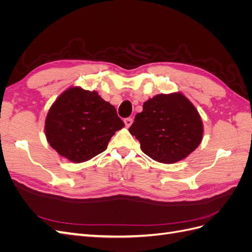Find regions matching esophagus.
<instances>
[{"label":"esophagus","mask_w":252,"mask_h":252,"mask_svg":"<svg viewBox=\"0 0 252 252\" xmlns=\"http://www.w3.org/2000/svg\"><path fill=\"white\" fill-rule=\"evenodd\" d=\"M132 122H133V120L131 118H127V119L124 120V123H125L126 127H130L131 124H132Z\"/></svg>","instance_id":"1"}]
</instances>
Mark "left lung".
Here are the masks:
<instances>
[{
	"label": "left lung",
	"instance_id": "1",
	"mask_svg": "<svg viewBox=\"0 0 252 252\" xmlns=\"http://www.w3.org/2000/svg\"><path fill=\"white\" fill-rule=\"evenodd\" d=\"M152 159L173 164L187 158L201 144L204 126L193 104L181 93L157 94L143 104L129 128Z\"/></svg>",
	"mask_w": 252,
	"mask_h": 252
}]
</instances>
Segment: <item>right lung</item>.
Here are the masks:
<instances>
[{
  "label": "right lung",
  "mask_w": 252,
  "mask_h": 252,
  "mask_svg": "<svg viewBox=\"0 0 252 252\" xmlns=\"http://www.w3.org/2000/svg\"><path fill=\"white\" fill-rule=\"evenodd\" d=\"M123 127L114 106L96 91L70 87L51 105L45 135L61 157L82 163L106 150L112 135Z\"/></svg>",
  "instance_id": "right-lung-1"
}]
</instances>
